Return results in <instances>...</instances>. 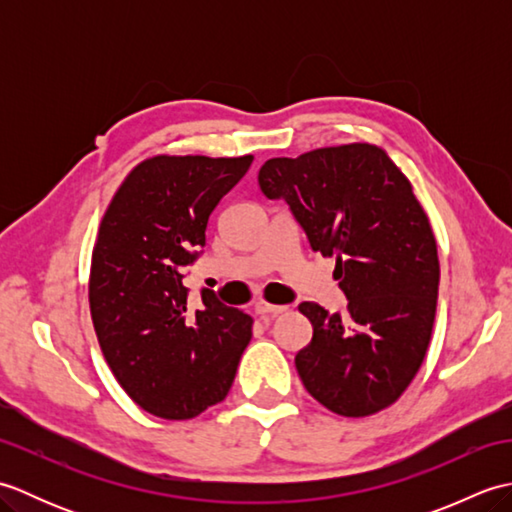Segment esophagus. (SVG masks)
I'll list each match as a JSON object with an SVG mask.
<instances>
[{"label": "esophagus", "instance_id": "1", "mask_svg": "<svg viewBox=\"0 0 512 512\" xmlns=\"http://www.w3.org/2000/svg\"><path fill=\"white\" fill-rule=\"evenodd\" d=\"M288 308L286 306H277V303H268L264 299L255 301V312L259 314V317H277V314L286 312Z\"/></svg>", "mask_w": 512, "mask_h": 512}]
</instances>
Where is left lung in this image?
<instances>
[{
    "instance_id": "obj_1",
    "label": "left lung",
    "mask_w": 512,
    "mask_h": 512,
    "mask_svg": "<svg viewBox=\"0 0 512 512\" xmlns=\"http://www.w3.org/2000/svg\"><path fill=\"white\" fill-rule=\"evenodd\" d=\"M257 180L266 198L286 200L312 250L336 257L347 297L343 317L299 306L312 323L295 356L303 387L345 418L394 405L427 354L440 284L436 237L411 182L369 143L270 158Z\"/></svg>"
}]
</instances>
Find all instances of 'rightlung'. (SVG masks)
Returning <instances> with one entry per match:
<instances>
[{"label": "right lung", "instance_id": "obj_1", "mask_svg": "<svg viewBox=\"0 0 512 512\" xmlns=\"http://www.w3.org/2000/svg\"><path fill=\"white\" fill-rule=\"evenodd\" d=\"M253 156H154L107 206L92 250L90 312L107 365L138 407L189 420L226 398L253 319L202 290L187 310L184 266L206 242L209 215Z\"/></svg>", "mask_w": 512, "mask_h": 512}]
</instances>
